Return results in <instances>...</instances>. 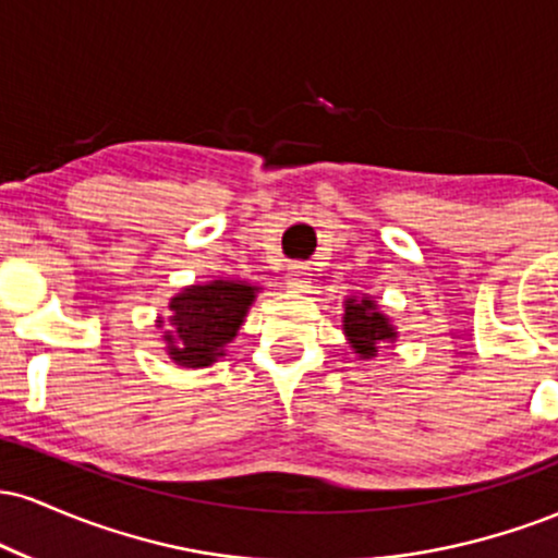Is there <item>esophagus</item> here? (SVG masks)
<instances>
[{"mask_svg": "<svg viewBox=\"0 0 558 558\" xmlns=\"http://www.w3.org/2000/svg\"><path fill=\"white\" fill-rule=\"evenodd\" d=\"M310 283H312L310 267H304V265H293L286 275V286L291 288L293 293H304L306 288H310Z\"/></svg>", "mask_w": 558, "mask_h": 558, "instance_id": "1", "label": "esophagus"}]
</instances>
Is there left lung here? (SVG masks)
<instances>
[{
  "label": "left lung",
  "instance_id": "left-lung-1",
  "mask_svg": "<svg viewBox=\"0 0 558 558\" xmlns=\"http://www.w3.org/2000/svg\"><path fill=\"white\" fill-rule=\"evenodd\" d=\"M343 332L349 338L354 354L362 360L377 356V345L386 341H396V330L390 319L377 310V304L369 296L345 299L343 301Z\"/></svg>",
  "mask_w": 558,
  "mask_h": 558
}]
</instances>
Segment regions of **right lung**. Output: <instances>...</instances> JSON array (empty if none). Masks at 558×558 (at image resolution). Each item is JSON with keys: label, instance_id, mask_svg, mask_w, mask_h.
Segmentation results:
<instances>
[{"label": "right lung", "instance_id": "add662e5", "mask_svg": "<svg viewBox=\"0 0 558 558\" xmlns=\"http://www.w3.org/2000/svg\"><path fill=\"white\" fill-rule=\"evenodd\" d=\"M257 286L243 280H213L183 288L170 299V330H165L168 356L181 367H209L239 336ZM159 325L165 319H157Z\"/></svg>", "mask_w": 558, "mask_h": 558}]
</instances>
